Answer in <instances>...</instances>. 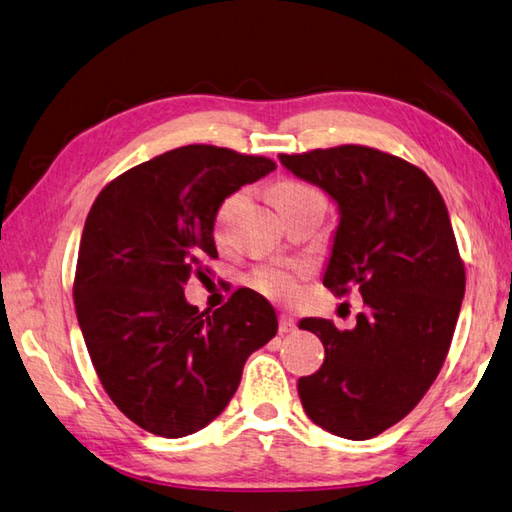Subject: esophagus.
<instances>
[{
	"label": "esophagus",
	"instance_id": "1",
	"mask_svg": "<svg viewBox=\"0 0 512 512\" xmlns=\"http://www.w3.org/2000/svg\"><path fill=\"white\" fill-rule=\"evenodd\" d=\"M296 330V321L289 314H281L278 316V332L281 334H289V332H294Z\"/></svg>",
	"mask_w": 512,
	"mask_h": 512
}]
</instances>
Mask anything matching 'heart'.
I'll use <instances>...</instances> for the list:
<instances>
[{"instance_id": "heart-1", "label": "heart", "mask_w": 512, "mask_h": 512, "mask_svg": "<svg viewBox=\"0 0 512 512\" xmlns=\"http://www.w3.org/2000/svg\"><path fill=\"white\" fill-rule=\"evenodd\" d=\"M321 196L318 191L305 182L296 180H281L272 187V200L278 211H283L289 205H296V202ZM240 194L229 196L223 205L218 207L216 214V231L227 225L231 211L238 205ZM307 274V265H265L258 267L252 274V285L263 292L269 298H276V301H292L298 294V281Z\"/></svg>"}]
</instances>
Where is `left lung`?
Segmentation results:
<instances>
[{
    "label": "left lung",
    "mask_w": 512,
    "mask_h": 512,
    "mask_svg": "<svg viewBox=\"0 0 512 512\" xmlns=\"http://www.w3.org/2000/svg\"><path fill=\"white\" fill-rule=\"evenodd\" d=\"M281 162L339 205L323 285L359 289L356 327L303 318L325 347L321 370L298 379L316 426L343 439H372L423 399L446 361L466 292V269L439 189L392 153L341 144Z\"/></svg>",
    "instance_id": "1"
}]
</instances>
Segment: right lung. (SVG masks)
I'll list each match as a JSON object with an SVG mask.
<instances>
[{
	"label": "right lung",
	"instance_id": "right-lung-1",
	"mask_svg": "<svg viewBox=\"0 0 512 512\" xmlns=\"http://www.w3.org/2000/svg\"><path fill=\"white\" fill-rule=\"evenodd\" d=\"M276 169L263 156L189 144L111 180L86 216L73 301L102 388L151 435L187 437L238 390L247 356L278 330L267 298L240 287L214 314L185 298L218 258V207Z\"/></svg>",
	"mask_w": 512,
	"mask_h": 512
}]
</instances>
